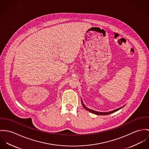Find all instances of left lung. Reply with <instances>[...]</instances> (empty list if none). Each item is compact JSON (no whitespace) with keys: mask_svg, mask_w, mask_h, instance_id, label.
<instances>
[{"mask_svg":"<svg viewBox=\"0 0 149 149\" xmlns=\"http://www.w3.org/2000/svg\"><path fill=\"white\" fill-rule=\"evenodd\" d=\"M81 100H82V103L83 106L84 107V108L86 110H87V111H90V112H91V113H93V114H94L99 115V116H106V115H109V114H112V113H114V112H116V111H118L119 110L121 109L122 108H123V107L125 106H122V107H120V108H118V109H116V110H113V111H110V112H98V111H94V110H93L87 108V107H86V106H84V104H83L82 99H81Z\"/></svg>","mask_w":149,"mask_h":149,"instance_id":"1","label":"left lung"}]
</instances>
